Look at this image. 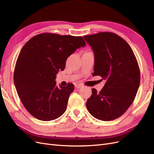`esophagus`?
I'll list each match as a JSON object with an SVG mask.
<instances>
[{
	"label": "esophagus",
	"mask_w": 154,
	"mask_h": 154,
	"mask_svg": "<svg viewBox=\"0 0 154 154\" xmlns=\"http://www.w3.org/2000/svg\"><path fill=\"white\" fill-rule=\"evenodd\" d=\"M82 87H83V85H81V84H76V85H75L76 88H80Z\"/></svg>",
	"instance_id": "1"
}]
</instances>
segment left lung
I'll use <instances>...</instances> for the list:
<instances>
[{"label":"left lung","mask_w":154,"mask_h":154,"mask_svg":"<svg viewBox=\"0 0 154 154\" xmlns=\"http://www.w3.org/2000/svg\"><path fill=\"white\" fill-rule=\"evenodd\" d=\"M94 54L92 76L106 83L100 92L92 89L86 106L97 119L111 121L122 116L136 97L140 83L137 59L128 44L112 32L84 36Z\"/></svg>","instance_id":"8db88e82"}]
</instances>
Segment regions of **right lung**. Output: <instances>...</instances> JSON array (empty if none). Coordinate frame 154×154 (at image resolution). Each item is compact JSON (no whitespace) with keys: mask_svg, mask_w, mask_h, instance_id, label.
I'll return each instance as SVG.
<instances>
[{"mask_svg":"<svg viewBox=\"0 0 154 154\" xmlns=\"http://www.w3.org/2000/svg\"><path fill=\"white\" fill-rule=\"evenodd\" d=\"M85 45L82 36L44 32L23 46L14 71V83L26 110L41 121L60 117L67 109L74 86L56 85L58 71H63L67 58Z\"/></svg>","mask_w":154,"mask_h":154,"instance_id":"right-lung-1","label":"right lung"}]
</instances>
